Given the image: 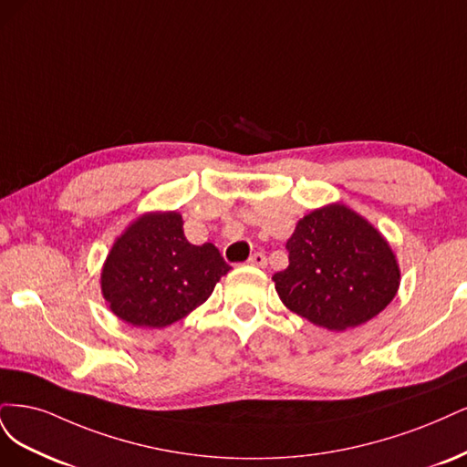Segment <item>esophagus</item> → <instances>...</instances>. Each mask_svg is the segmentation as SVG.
Returning <instances> with one entry per match:
<instances>
[{"instance_id": "obj_1", "label": "esophagus", "mask_w": 467, "mask_h": 467, "mask_svg": "<svg viewBox=\"0 0 467 467\" xmlns=\"http://www.w3.org/2000/svg\"><path fill=\"white\" fill-rule=\"evenodd\" d=\"M248 264H250V265H258V267H264V265L267 264L265 254H264V252H255V254H252L250 258H248Z\"/></svg>"}]
</instances>
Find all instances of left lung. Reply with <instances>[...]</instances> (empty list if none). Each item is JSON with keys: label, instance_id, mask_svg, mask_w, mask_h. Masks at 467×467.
Listing matches in <instances>:
<instances>
[{"label": "left lung", "instance_id": "left-lung-1", "mask_svg": "<svg viewBox=\"0 0 467 467\" xmlns=\"http://www.w3.org/2000/svg\"><path fill=\"white\" fill-rule=\"evenodd\" d=\"M289 265L274 275L283 305L329 332L357 327L398 293L400 265L386 238L341 203L314 209L287 240Z\"/></svg>", "mask_w": 467, "mask_h": 467}]
</instances>
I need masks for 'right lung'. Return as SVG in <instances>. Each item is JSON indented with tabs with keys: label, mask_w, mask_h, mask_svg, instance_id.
Returning <instances> with one entry per match:
<instances>
[{
	"label": "right lung",
	"mask_w": 467,
	"mask_h": 467,
	"mask_svg": "<svg viewBox=\"0 0 467 467\" xmlns=\"http://www.w3.org/2000/svg\"><path fill=\"white\" fill-rule=\"evenodd\" d=\"M182 215L145 213L116 238L100 274L110 310L135 327L182 320L213 293L231 265L205 243L190 244Z\"/></svg>",
	"instance_id": "right-lung-1"
}]
</instances>
